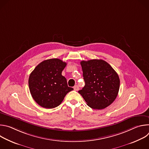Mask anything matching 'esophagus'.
Wrapping results in <instances>:
<instances>
[{
	"instance_id": "34e87169",
	"label": "esophagus",
	"mask_w": 149,
	"mask_h": 149,
	"mask_svg": "<svg viewBox=\"0 0 149 149\" xmlns=\"http://www.w3.org/2000/svg\"><path fill=\"white\" fill-rule=\"evenodd\" d=\"M74 89L75 91H78L79 90V87L78 86H77V85H76V86H75L74 87Z\"/></svg>"
}]
</instances>
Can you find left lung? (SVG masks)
Returning <instances> with one entry per match:
<instances>
[{
    "mask_svg": "<svg viewBox=\"0 0 149 149\" xmlns=\"http://www.w3.org/2000/svg\"><path fill=\"white\" fill-rule=\"evenodd\" d=\"M85 86L78 93L90 107L95 110L106 108L116 100L120 88L117 73L102 59L82 61Z\"/></svg>",
    "mask_w": 149,
    "mask_h": 149,
    "instance_id": "obj_1",
    "label": "left lung"
}]
</instances>
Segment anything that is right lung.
Wrapping results in <instances>:
<instances>
[{"mask_svg": "<svg viewBox=\"0 0 149 149\" xmlns=\"http://www.w3.org/2000/svg\"><path fill=\"white\" fill-rule=\"evenodd\" d=\"M67 63L58 58L41 62L31 73L28 84L33 100L41 107L53 109L61 104L67 94L74 89L68 86L62 71Z\"/></svg>", "mask_w": 149, "mask_h": 149, "instance_id": "add662e5", "label": "right lung"}]
</instances>
